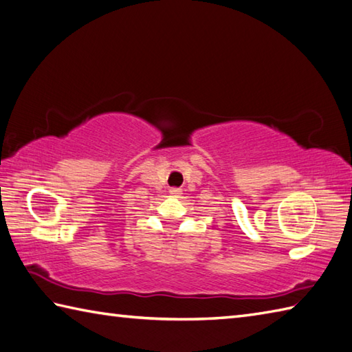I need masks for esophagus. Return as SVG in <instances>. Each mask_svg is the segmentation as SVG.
<instances>
[{"label":"esophagus","instance_id":"obj_1","mask_svg":"<svg viewBox=\"0 0 352 352\" xmlns=\"http://www.w3.org/2000/svg\"><path fill=\"white\" fill-rule=\"evenodd\" d=\"M180 192H182V189H178V188H170L169 189V193H170V195H174V197L180 195Z\"/></svg>","mask_w":352,"mask_h":352}]
</instances>
